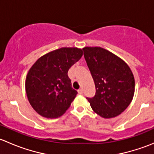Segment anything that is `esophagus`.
<instances>
[{
    "instance_id": "obj_1",
    "label": "esophagus",
    "mask_w": 154,
    "mask_h": 154,
    "mask_svg": "<svg viewBox=\"0 0 154 154\" xmlns=\"http://www.w3.org/2000/svg\"><path fill=\"white\" fill-rule=\"evenodd\" d=\"M78 93H79V94H83V88H80V89L78 90Z\"/></svg>"
}]
</instances>
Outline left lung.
I'll return each instance as SVG.
<instances>
[{"instance_id":"obj_1","label":"left lung","mask_w":154,"mask_h":154,"mask_svg":"<svg viewBox=\"0 0 154 154\" xmlns=\"http://www.w3.org/2000/svg\"><path fill=\"white\" fill-rule=\"evenodd\" d=\"M84 58L95 85V94L86 97L92 109L105 119L116 117L127 109L135 89L129 66L112 53L100 47L83 49Z\"/></svg>"}]
</instances>
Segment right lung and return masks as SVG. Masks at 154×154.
Here are the masks:
<instances>
[{"label": "right lung", "instance_id": "1", "mask_svg": "<svg viewBox=\"0 0 154 154\" xmlns=\"http://www.w3.org/2000/svg\"><path fill=\"white\" fill-rule=\"evenodd\" d=\"M82 56L83 50L62 48L34 63L27 75L25 88L29 103L37 113L54 119L69 108L77 91L71 86L68 71Z\"/></svg>", "mask_w": 154, "mask_h": 154}]
</instances>
